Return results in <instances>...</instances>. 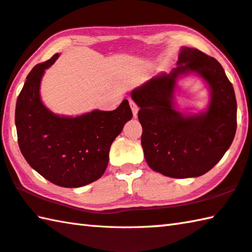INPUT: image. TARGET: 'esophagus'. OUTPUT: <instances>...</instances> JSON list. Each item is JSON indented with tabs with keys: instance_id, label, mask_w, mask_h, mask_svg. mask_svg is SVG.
Listing matches in <instances>:
<instances>
[{
	"instance_id": "obj_1",
	"label": "esophagus",
	"mask_w": 252,
	"mask_h": 252,
	"mask_svg": "<svg viewBox=\"0 0 252 252\" xmlns=\"http://www.w3.org/2000/svg\"><path fill=\"white\" fill-rule=\"evenodd\" d=\"M130 107L132 109V112H133V117L136 118L138 117V111H139V108L136 106V103L133 101V100H130Z\"/></svg>"
}]
</instances>
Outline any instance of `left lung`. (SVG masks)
I'll return each instance as SVG.
<instances>
[{"mask_svg":"<svg viewBox=\"0 0 252 252\" xmlns=\"http://www.w3.org/2000/svg\"><path fill=\"white\" fill-rule=\"evenodd\" d=\"M196 73L211 90L205 113L177 112L173 91L178 77ZM131 97L140 107L141 144L153 171L173 178L197 177L220 161L237 129V101L231 82L216 59L196 48L183 47L171 74L153 77L134 89Z\"/></svg>","mask_w":252,"mask_h":252,"instance_id":"8db88e82","label":"left lung"}]
</instances>
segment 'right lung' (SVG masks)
Masks as SVG:
<instances>
[{"label": "right lung", "mask_w": 252, "mask_h": 252, "mask_svg": "<svg viewBox=\"0 0 252 252\" xmlns=\"http://www.w3.org/2000/svg\"><path fill=\"white\" fill-rule=\"evenodd\" d=\"M59 54L36 65L18 94L17 141L26 162L53 184L81 187L102 176L114 139L131 120L127 100L112 111L94 110L78 117L53 113L40 100V81Z\"/></svg>", "instance_id": "right-lung-1"}]
</instances>
